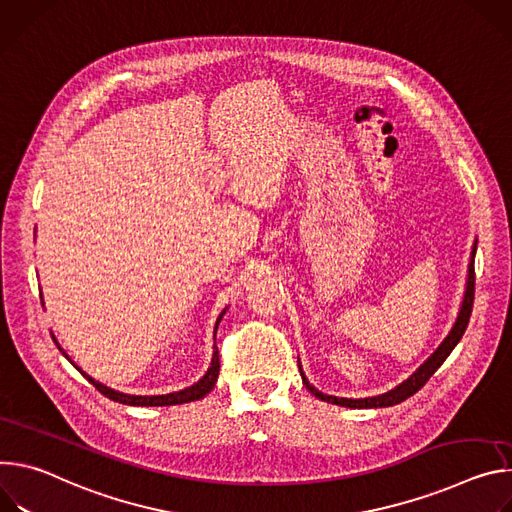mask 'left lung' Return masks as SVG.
Instances as JSON below:
<instances>
[{"mask_svg": "<svg viewBox=\"0 0 512 512\" xmlns=\"http://www.w3.org/2000/svg\"><path fill=\"white\" fill-rule=\"evenodd\" d=\"M476 246H478V242H474V248H472V258H470V264H468L466 293H464V301H462V307H460L456 323H453L451 331L447 333V337L439 344V348L405 382H401L399 386H394L392 390H388L384 394L368 396V399H339V396L323 394L313 384H309V380H307V376H305V372L301 368V362H299L301 378H303V384L307 386V390L313 396H317V399L325 401V403L339 405V407H350V409H382V407H392V405H399V403L407 401L409 396H413L417 390H421L425 386V382L435 374V370L445 362V358L451 354V350L458 346V342H460L466 327H468V321H470V315H472V307H474V282H476L474 256H476Z\"/></svg>", "mask_w": 512, "mask_h": 512, "instance_id": "1", "label": "left lung"}]
</instances>
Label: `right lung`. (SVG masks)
I'll use <instances>...</instances> for the list:
<instances>
[{"instance_id":"add662e5","label":"right lung","mask_w":512,"mask_h":512,"mask_svg":"<svg viewBox=\"0 0 512 512\" xmlns=\"http://www.w3.org/2000/svg\"><path fill=\"white\" fill-rule=\"evenodd\" d=\"M40 299H42V297H40ZM223 313H225V309L221 311V315H219V319H217V323H215V331H217V325H219ZM52 339H54V335H52ZM54 344L59 346V342H56V339H54ZM59 350L63 352L61 346H59ZM63 354H65V352H63ZM65 358L71 362V358H69L67 354H65ZM73 366H75V364H73ZM75 368H77V366H75ZM77 370H79L101 394H105L107 399H111V401L122 403V405H132V407H168V405H183V403L199 401V399H203L205 394H209V392L213 390V386H215V382H217V374H219V352H217V346H213L211 366L207 368V372H205V376H203L201 380H197L195 384H191V386H187V388H183V390H179V392H170V394L138 396V394L118 392V390H113V388H109V386H105V384L93 380V378H91L89 374H85L81 368H77Z\"/></svg>"}]
</instances>
